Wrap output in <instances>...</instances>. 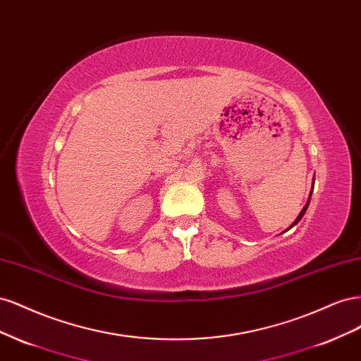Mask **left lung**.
<instances>
[{
    "label": "left lung",
    "instance_id": "1",
    "mask_svg": "<svg viewBox=\"0 0 361 361\" xmlns=\"http://www.w3.org/2000/svg\"><path fill=\"white\" fill-rule=\"evenodd\" d=\"M310 197H312V192H310ZM309 203H310V200H309V202H307V204H305V206H304V207H302V211H301V212H300V215H298V218H297V220H295V221H293V224H292V226H290V227H293V226H295V224H297V223H298V221H300V220H301V218H302V215H304V214H305V211H307V207H309Z\"/></svg>",
    "mask_w": 361,
    "mask_h": 361
}]
</instances>
